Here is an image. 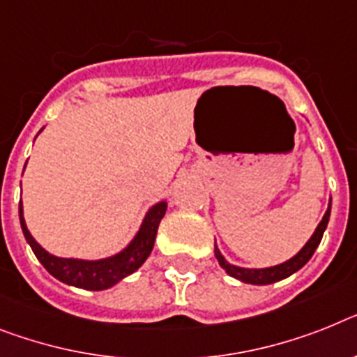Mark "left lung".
Segmentation results:
<instances>
[{
  "label": "left lung",
  "instance_id": "obj_1",
  "mask_svg": "<svg viewBox=\"0 0 357 357\" xmlns=\"http://www.w3.org/2000/svg\"><path fill=\"white\" fill-rule=\"evenodd\" d=\"M331 206H332V199H328V208H326L325 215H323V220L319 221V225L314 230V234L310 236L307 243L301 247L298 254L287 259L283 263H278V265L272 266H263V268H247V266H238L232 265V263L227 261V257L221 254V250L218 248V245H214V254L215 259L220 263V266L223 268L225 272L236 280L243 281V283H250V285H271V283H275V281H281L292 275L294 272H298L301 266H305L308 263V259L312 257V254L316 252L317 245L321 241L323 232H325L326 225H328V218H331Z\"/></svg>",
  "mask_w": 357,
  "mask_h": 357
}]
</instances>
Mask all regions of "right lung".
<instances>
[{"mask_svg":"<svg viewBox=\"0 0 357 357\" xmlns=\"http://www.w3.org/2000/svg\"><path fill=\"white\" fill-rule=\"evenodd\" d=\"M43 130V128H41ZM40 130V132H41ZM26 167V163H25ZM167 212V199L154 203V205L145 212L139 229L134 234V238L128 241L125 248L112 256L100 257V259H79V257H59L45 250L31 230L26 229L25 215H23V203L20 202V223L26 243L31 245L32 252L40 259L41 265L50 272V274L59 280L61 283L77 287L85 290H107L125 280L127 275L134 272L146 261V257L151 256L154 248L155 234L160 221L163 220Z\"/></svg>","mask_w":357,"mask_h":357,"instance_id":"1","label":"right lung"}]
</instances>
